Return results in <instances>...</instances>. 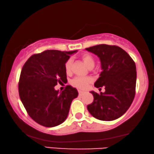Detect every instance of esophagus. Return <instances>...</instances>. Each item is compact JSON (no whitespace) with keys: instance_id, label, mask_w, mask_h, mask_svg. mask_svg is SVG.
Returning a JSON list of instances; mask_svg holds the SVG:
<instances>
[{"instance_id":"34e87169","label":"esophagus","mask_w":154,"mask_h":154,"mask_svg":"<svg viewBox=\"0 0 154 154\" xmlns=\"http://www.w3.org/2000/svg\"><path fill=\"white\" fill-rule=\"evenodd\" d=\"M79 94L80 96H82V95L85 94V92L82 91H80V90H79Z\"/></svg>"}]
</instances>
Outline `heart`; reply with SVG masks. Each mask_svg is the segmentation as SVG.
I'll return each mask as SVG.
<instances>
[{"label":"heart","instance_id":"heart-1","mask_svg":"<svg viewBox=\"0 0 154 154\" xmlns=\"http://www.w3.org/2000/svg\"><path fill=\"white\" fill-rule=\"evenodd\" d=\"M81 59L84 63L87 65L89 69H93L95 65V60L94 57L89 54H83L81 56ZM72 69V60L69 59L65 64V70L67 74L71 73ZM92 79L89 77H76L72 80V85L79 89H85L87 85L91 82Z\"/></svg>","mask_w":154,"mask_h":154}]
</instances>
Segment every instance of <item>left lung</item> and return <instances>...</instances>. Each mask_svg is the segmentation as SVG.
<instances>
[{"instance_id":"1","label":"left lung","mask_w":154,"mask_h":154,"mask_svg":"<svg viewBox=\"0 0 154 154\" xmlns=\"http://www.w3.org/2000/svg\"><path fill=\"white\" fill-rule=\"evenodd\" d=\"M86 50L97 55L102 72L95 82L97 88L105 87L100 94L91 91L94 100L87 106L93 117L102 121H113L127 111L135 95L137 69L134 60L125 50L106 44L87 48Z\"/></svg>"}]
</instances>
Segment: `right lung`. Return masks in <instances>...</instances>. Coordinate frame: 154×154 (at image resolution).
Listing matches in <instances>:
<instances>
[{
	"label": "right lung",
	"instance_id": "obj_1",
	"mask_svg": "<svg viewBox=\"0 0 154 154\" xmlns=\"http://www.w3.org/2000/svg\"><path fill=\"white\" fill-rule=\"evenodd\" d=\"M77 50L61 52L48 50L29 58L20 74L18 90L25 109L35 122L54 127L67 119L77 89L67 85L62 91L55 90L60 82H67L65 64Z\"/></svg>",
	"mask_w": 154,
	"mask_h": 154
}]
</instances>
